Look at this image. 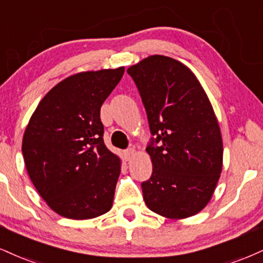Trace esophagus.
<instances>
[{"instance_id": "34e87169", "label": "esophagus", "mask_w": 263, "mask_h": 263, "mask_svg": "<svg viewBox=\"0 0 263 263\" xmlns=\"http://www.w3.org/2000/svg\"><path fill=\"white\" fill-rule=\"evenodd\" d=\"M136 154H137V151H136V148H129V149L125 152V156H126V158H127V160H131L132 158L136 156Z\"/></svg>"}]
</instances>
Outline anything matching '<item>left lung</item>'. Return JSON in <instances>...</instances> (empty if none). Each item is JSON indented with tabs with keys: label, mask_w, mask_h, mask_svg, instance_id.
Segmentation results:
<instances>
[{
	"label": "left lung",
	"mask_w": 263,
	"mask_h": 263,
	"mask_svg": "<svg viewBox=\"0 0 263 263\" xmlns=\"http://www.w3.org/2000/svg\"><path fill=\"white\" fill-rule=\"evenodd\" d=\"M127 72L157 136L145 149L153 165L151 179L142 182L145 204L167 219L195 216L211 201L223 167L222 134L211 101L194 72L175 59L152 55Z\"/></svg>",
	"instance_id": "left-lung-1"
}]
</instances>
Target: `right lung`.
<instances>
[{
  "label": "right lung",
  "instance_id": "add662e5",
  "mask_svg": "<svg viewBox=\"0 0 263 263\" xmlns=\"http://www.w3.org/2000/svg\"><path fill=\"white\" fill-rule=\"evenodd\" d=\"M125 67L69 76L41 99L24 131L28 175L61 217L91 219L112 207L121 159L106 148L100 107Z\"/></svg>",
  "mask_w": 263,
  "mask_h": 263
}]
</instances>
